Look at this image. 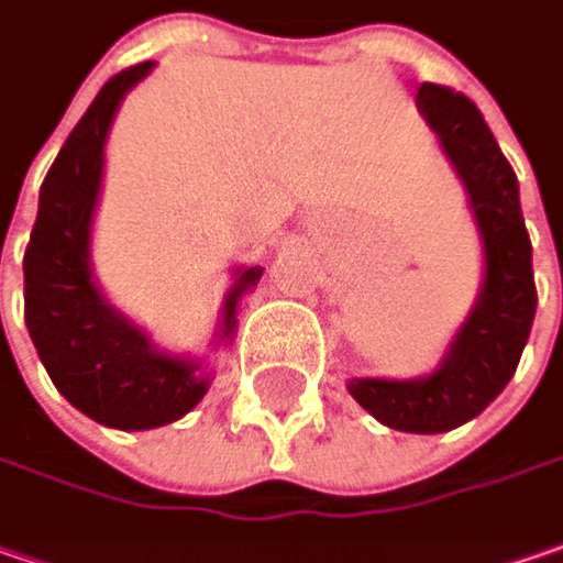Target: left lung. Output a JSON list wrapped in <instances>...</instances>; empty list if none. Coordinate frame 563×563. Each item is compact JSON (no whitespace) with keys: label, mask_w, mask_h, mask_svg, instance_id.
Instances as JSON below:
<instances>
[{"label":"left lung","mask_w":563,"mask_h":563,"mask_svg":"<svg viewBox=\"0 0 563 563\" xmlns=\"http://www.w3.org/2000/svg\"><path fill=\"white\" fill-rule=\"evenodd\" d=\"M416 103L470 191L485 249V286L434 375L419 380L353 378L350 394L384 426L438 434L470 422L514 378L539 296L520 185L476 103L431 81L419 85Z\"/></svg>","instance_id":"left-lung-1"}]
</instances>
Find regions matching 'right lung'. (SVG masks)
Masks as SVG:
<instances>
[{
  "instance_id": "obj_1",
  "label": "right lung",
  "mask_w": 563,
  "mask_h": 563,
  "mask_svg": "<svg viewBox=\"0 0 563 563\" xmlns=\"http://www.w3.org/2000/svg\"><path fill=\"white\" fill-rule=\"evenodd\" d=\"M151 65L141 62L112 75L65 137L40 185L37 223L24 252V321L43 368L75 409L125 431L166 426L208 390L195 362L154 353L144 333L100 299L87 271V235L112 112ZM257 277V267L239 274L227 296L223 336L233 333L235 302Z\"/></svg>"
}]
</instances>
